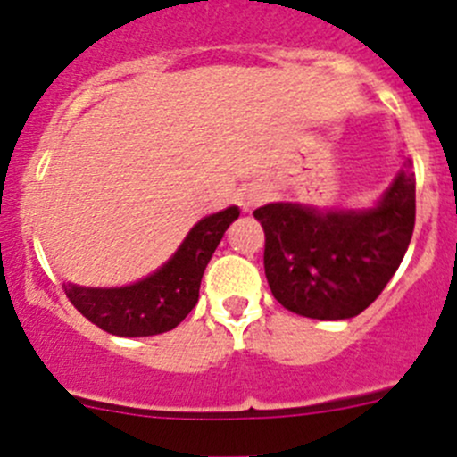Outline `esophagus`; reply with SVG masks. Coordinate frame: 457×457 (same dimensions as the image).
Masks as SVG:
<instances>
[{"instance_id": "obj_1", "label": "esophagus", "mask_w": 457, "mask_h": 457, "mask_svg": "<svg viewBox=\"0 0 457 457\" xmlns=\"http://www.w3.org/2000/svg\"><path fill=\"white\" fill-rule=\"evenodd\" d=\"M262 201H265V190L258 186H250L238 192V203H241L243 210H254Z\"/></svg>"}]
</instances>
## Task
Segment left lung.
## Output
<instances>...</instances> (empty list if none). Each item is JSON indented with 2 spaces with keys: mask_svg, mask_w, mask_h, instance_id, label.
Wrapping results in <instances>:
<instances>
[{
  "mask_svg": "<svg viewBox=\"0 0 457 457\" xmlns=\"http://www.w3.org/2000/svg\"><path fill=\"white\" fill-rule=\"evenodd\" d=\"M265 276L285 310L318 320L358 316L403 262L416 225V177L398 174L370 212H320L292 203L258 207Z\"/></svg>",
  "mask_w": 457,
  "mask_h": 457,
  "instance_id": "obj_1",
  "label": "left lung"
}]
</instances>
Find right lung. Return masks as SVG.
<instances>
[{"instance_id":"add662e5","label":"right lung","mask_w":457,"mask_h":457,"mask_svg":"<svg viewBox=\"0 0 457 457\" xmlns=\"http://www.w3.org/2000/svg\"><path fill=\"white\" fill-rule=\"evenodd\" d=\"M238 219V207L199 220L179 252L147 278L119 289H86L63 285L68 301L92 325L114 336H154L174 329L199 301L203 271Z\"/></svg>"}]
</instances>
